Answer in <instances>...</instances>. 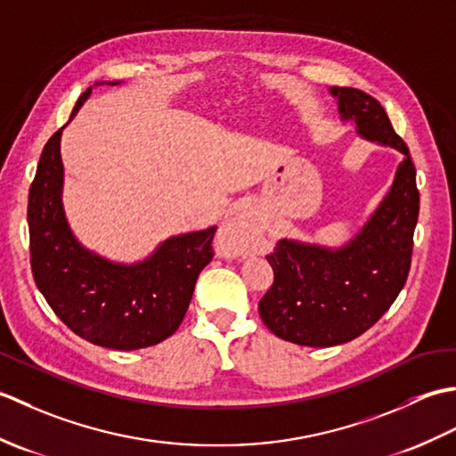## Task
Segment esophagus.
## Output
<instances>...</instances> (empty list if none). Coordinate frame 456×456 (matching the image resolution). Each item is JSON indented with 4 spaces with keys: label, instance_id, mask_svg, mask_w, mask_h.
Returning a JSON list of instances; mask_svg holds the SVG:
<instances>
[{
    "label": "esophagus",
    "instance_id": "1",
    "mask_svg": "<svg viewBox=\"0 0 456 456\" xmlns=\"http://www.w3.org/2000/svg\"><path fill=\"white\" fill-rule=\"evenodd\" d=\"M250 235V225L245 217H235L233 221H229V225L221 231V239L225 240H233L240 237H248Z\"/></svg>",
    "mask_w": 456,
    "mask_h": 456
}]
</instances>
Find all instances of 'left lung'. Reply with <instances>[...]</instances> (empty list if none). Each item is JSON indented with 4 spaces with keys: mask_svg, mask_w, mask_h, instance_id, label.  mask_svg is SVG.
<instances>
[{
    "mask_svg": "<svg viewBox=\"0 0 456 456\" xmlns=\"http://www.w3.org/2000/svg\"><path fill=\"white\" fill-rule=\"evenodd\" d=\"M338 113L361 137L403 154L388 196L341 248L282 239L266 260L274 282L258 304L265 325L284 341L335 346L353 341L380 319L408 280L419 190L408 144L380 102L356 88H331Z\"/></svg>",
    "mask_w": 456,
    "mask_h": 456,
    "instance_id": "obj_1",
    "label": "left lung"
}]
</instances>
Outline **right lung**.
<instances>
[{
    "instance_id": "1",
    "label": "right lung",
    "mask_w": 456,
    "mask_h": 456,
    "mask_svg": "<svg viewBox=\"0 0 456 456\" xmlns=\"http://www.w3.org/2000/svg\"><path fill=\"white\" fill-rule=\"evenodd\" d=\"M90 92L76 102L70 119ZM62 129L45 144L28 190L35 284L58 319L86 341L115 351L157 345L176 333L186 315L196 280L213 258L217 227L170 237L137 265L111 263L84 248L62 209Z\"/></svg>"
}]
</instances>
